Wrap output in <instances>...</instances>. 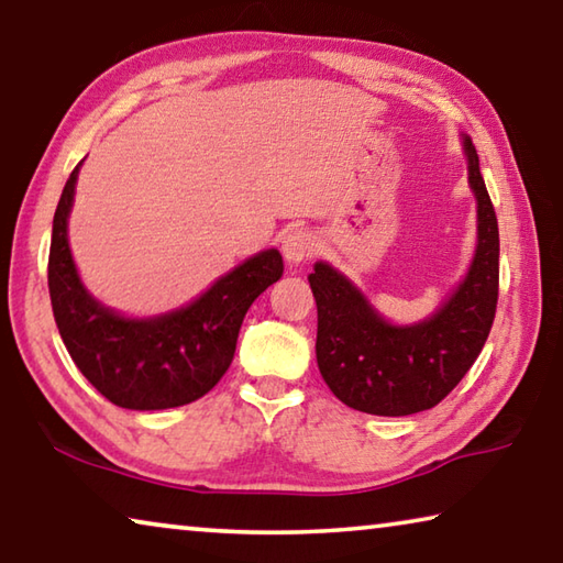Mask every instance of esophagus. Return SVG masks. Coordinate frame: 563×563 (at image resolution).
<instances>
[{
  "label": "esophagus",
  "instance_id": "34e87169",
  "mask_svg": "<svg viewBox=\"0 0 563 563\" xmlns=\"http://www.w3.org/2000/svg\"><path fill=\"white\" fill-rule=\"evenodd\" d=\"M283 258L298 265V263H305L308 258H312L318 251V243H316V235L302 231V228H295V231H288L283 235Z\"/></svg>",
  "mask_w": 563,
  "mask_h": 563
}]
</instances>
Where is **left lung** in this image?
<instances>
[{
  "instance_id": "8db88e82",
  "label": "left lung",
  "mask_w": 563,
  "mask_h": 563,
  "mask_svg": "<svg viewBox=\"0 0 563 563\" xmlns=\"http://www.w3.org/2000/svg\"><path fill=\"white\" fill-rule=\"evenodd\" d=\"M462 144L476 198V251L432 318L393 325L332 265L320 261L308 275L318 302L320 375L340 402L360 412L405 417L440 405L489 338L499 298V225L472 139L462 136Z\"/></svg>"
}]
</instances>
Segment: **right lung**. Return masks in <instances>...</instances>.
Here are the masks:
<instances>
[{"label":"right lung","instance_id":"obj_1","mask_svg":"<svg viewBox=\"0 0 563 563\" xmlns=\"http://www.w3.org/2000/svg\"><path fill=\"white\" fill-rule=\"evenodd\" d=\"M79 168L62 190L49 247L52 310L64 345L81 375L113 405L168 409L194 402L231 367L245 312L280 280L283 255L275 247L253 255L186 308L156 318H123L91 298L71 258L66 223Z\"/></svg>","mask_w":563,"mask_h":563}]
</instances>
